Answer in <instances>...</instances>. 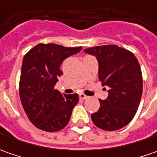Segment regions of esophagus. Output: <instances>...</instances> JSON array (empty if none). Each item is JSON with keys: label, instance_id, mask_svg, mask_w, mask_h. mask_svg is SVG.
<instances>
[{"label": "esophagus", "instance_id": "obj_1", "mask_svg": "<svg viewBox=\"0 0 157 157\" xmlns=\"http://www.w3.org/2000/svg\"><path fill=\"white\" fill-rule=\"evenodd\" d=\"M88 96H86V95H85L84 94H79V99H81V100H87Z\"/></svg>", "mask_w": 157, "mask_h": 157}]
</instances>
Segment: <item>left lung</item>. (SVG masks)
<instances>
[{"label": "left lung", "mask_w": 157, "mask_h": 157, "mask_svg": "<svg viewBox=\"0 0 157 157\" xmlns=\"http://www.w3.org/2000/svg\"><path fill=\"white\" fill-rule=\"evenodd\" d=\"M97 57L99 78L109 87L106 100H100V109L91 115L95 126L114 131L127 126L136 114L142 94V76L136 56L117 45L85 49Z\"/></svg>", "instance_id": "left-lung-1"}]
</instances>
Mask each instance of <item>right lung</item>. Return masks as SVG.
I'll list each match as a JSON object with an SVG mask.
<instances>
[{"instance_id": "add662e5", "label": "right lung", "mask_w": 157, "mask_h": 157, "mask_svg": "<svg viewBox=\"0 0 157 157\" xmlns=\"http://www.w3.org/2000/svg\"><path fill=\"white\" fill-rule=\"evenodd\" d=\"M82 47L39 44L23 57L19 83L21 105L30 122L46 132H57L68 124L78 95L62 94L55 85L62 75L60 65Z\"/></svg>"}]
</instances>
